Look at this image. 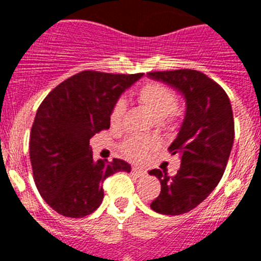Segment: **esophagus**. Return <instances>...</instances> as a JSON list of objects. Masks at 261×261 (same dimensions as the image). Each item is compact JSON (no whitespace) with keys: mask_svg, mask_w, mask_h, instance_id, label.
I'll use <instances>...</instances> for the list:
<instances>
[{"mask_svg":"<svg viewBox=\"0 0 261 261\" xmlns=\"http://www.w3.org/2000/svg\"><path fill=\"white\" fill-rule=\"evenodd\" d=\"M132 172L135 175H137L138 177H142V176H145V175H146V171H145V170H142V168H140V167H133Z\"/></svg>","mask_w":261,"mask_h":261,"instance_id":"obj_1","label":"esophagus"}]
</instances>
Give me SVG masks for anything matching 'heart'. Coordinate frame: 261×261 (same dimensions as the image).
Masks as SVG:
<instances>
[{"label": "heart", "instance_id": "1", "mask_svg": "<svg viewBox=\"0 0 261 261\" xmlns=\"http://www.w3.org/2000/svg\"><path fill=\"white\" fill-rule=\"evenodd\" d=\"M137 100L155 120L172 121L176 114V95L171 89L158 82L146 84L137 91ZM124 105L117 102L111 112V123L117 124L123 116ZM156 145L155 138L133 136L121 145V150L130 159H141Z\"/></svg>", "mask_w": 261, "mask_h": 261}]
</instances>
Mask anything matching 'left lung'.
Here are the masks:
<instances>
[{
  "instance_id": "left-lung-1",
  "label": "left lung",
  "mask_w": 261,
  "mask_h": 261,
  "mask_svg": "<svg viewBox=\"0 0 261 261\" xmlns=\"http://www.w3.org/2000/svg\"><path fill=\"white\" fill-rule=\"evenodd\" d=\"M147 77L171 86L186 100L183 123L168 147L180 156V168L172 177L161 170L149 171L161 181L150 208L177 216L201 204L220 183L234 144L231 105L225 90L201 71H153Z\"/></svg>"
}]
</instances>
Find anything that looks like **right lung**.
<instances>
[{
	"instance_id": "right-lung-1",
	"label": "right lung",
	"mask_w": 261,
	"mask_h": 261,
	"mask_svg": "<svg viewBox=\"0 0 261 261\" xmlns=\"http://www.w3.org/2000/svg\"><path fill=\"white\" fill-rule=\"evenodd\" d=\"M144 75L85 70L50 91L38 108L30 135V159L36 188L53 211L81 218L103 201V181L130 172L123 159L94 161L90 138L110 128L120 95Z\"/></svg>"
}]
</instances>
